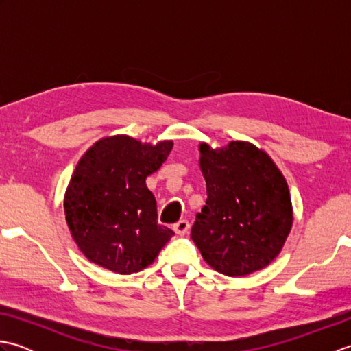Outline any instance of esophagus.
Returning <instances> with one entry per match:
<instances>
[{
    "label": "esophagus",
    "mask_w": 351,
    "mask_h": 351,
    "mask_svg": "<svg viewBox=\"0 0 351 351\" xmlns=\"http://www.w3.org/2000/svg\"><path fill=\"white\" fill-rule=\"evenodd\" d=\"M189 229H190L189 220H180V221L175 223V225H173V230H175L178 235H181V237L187 234Z\"/></svg>",
    "instance_id": "esophagus-1"
}]
</instances>
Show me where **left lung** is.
<instances>
[{
	"label": "left lung",
	"mask_w": 351,
	"mask_h": 351,
	"mask_svg": "<svg viewBox=\"0 0 351 351\" xmlns=\"http://www.w3.org/2000/svg\"><path fill=\"white\" fill-rule=\"evenodd\" d=\"M206 204L191 240L215 271L245 276L279 255L293 226L285 178L264 151L247 141L199 146Z\"/></svg>",
	"instance_id": "1"
}]
</instances>
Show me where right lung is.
Returning a JSON list of instances; mask_svg holds the SVG:
<instances>
[{"label":"right lung","mask_w":351,"mask_h":351,"mask_svg":"<svg viewBox=\"0 0 351 351\" xmlns=\"http://www.w3.org/2000/svg\"><path fill=\"white\" fill-rule=\"evenodd\" d=\"M170 140L152 145L128 136L102 138L81 156L64 195V214L84 256L107 270L131 274L158 256L175 232L158 225L146 178L161 167Z\"/></svg>","instance_id":"1"}]
</instances>
